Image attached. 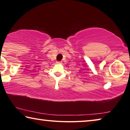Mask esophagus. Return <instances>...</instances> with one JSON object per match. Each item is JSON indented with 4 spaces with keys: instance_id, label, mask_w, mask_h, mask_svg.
<instances>
[{
    "instance_id": "esophagus-1",
    "label": "esophagus",
    "mask_w": 130,
    "mask_h": 130,
    "mask_svg": "<svg viewBox=\"0 0 130 130\" xmlns=\"http://www.w3.org/2000/svg\"><path fill=\"white\" fill-rule=\"evenodd\" d=\"M61 62H62L61 61H58V62H57V63H61Z\"/></svg>"
}]
</instances>
